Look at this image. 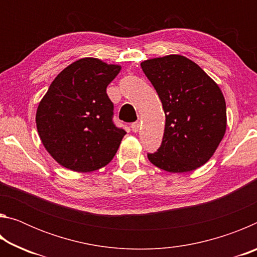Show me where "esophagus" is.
I'll list each match as a JSON object with an SVG mask.
<instances>
[{"label":"esophagus","instance_id":"obj_1","mask_svg":"<svg viewBox=\"0 0 257 257\" xmlns=\"http://www.w3.org/2000/svg\"><path fill=\"white\" fill-rule=\"evenodd\" d=\"M130 127H132V130L134 133H137L139 130V127H141V122H139V121H136V122H133Z\"/></svg>","mask_w":257,"mask_h":257}]
</instances>
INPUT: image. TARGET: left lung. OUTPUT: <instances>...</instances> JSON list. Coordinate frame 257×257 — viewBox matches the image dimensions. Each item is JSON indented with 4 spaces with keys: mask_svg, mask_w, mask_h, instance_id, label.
<instances>
[{
    "mask_svg": "<svg viewBox=\"0 0 257 257\" xmlns=\"http://www.w3.org/2000/svg\"><path fill=\"white\" fill-rule=\"evenodd\" d=\"M162 102L165 128L158 152L147 158L168 172H188L214 154L227 128L223 94L201 67L182 55L141 63Z\"/></svg>",
    "mask_w": 257,
    "mask_h": 257,
    "instance_id": "obj_1",
    "label": "left lung"
}]
</instances>
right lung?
Returning <instances> with one entry per match:
<instances>
[{
  "mask_svg": "<svg viewBox=\"0 0 257 257\" xmlns=\"http://www.w3.org/2000/svg\"><path fill=\"white\" fill-rule=\"evenodd\" d=\"M121 67L85 58L63 69L40 102L36 125L56 162L69 170L90 172L111 162L125 134L113 122L106 87Z\"/></svg>",
  "mask_w": 257,
  "mask_h": 257,
  "instance_id": "obj_1",
  "label": "right lung"
}]
</instances>
